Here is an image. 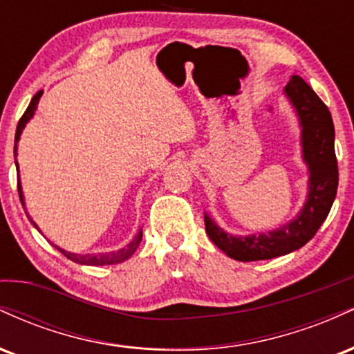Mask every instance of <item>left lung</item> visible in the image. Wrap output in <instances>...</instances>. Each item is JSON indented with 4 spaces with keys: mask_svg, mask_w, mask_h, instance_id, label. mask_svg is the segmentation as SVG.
Here are the masks:
<instances>
[{
    "mask_svg": "<svg viewBox=\"0 0 354 354\" xmlns=\"http://www.w3.org/2000/svg\"><path fill=\"white\" fill-rule=\"evenodd\" d=\"M301 128V153L308 168V194L303 208L286 225L259 234L234 236L219 228L205 213L206 233L223 253L236 261H259L283 256L306 245L330 213L338 189V161L335 154V124L330 109L299 76L284 86Z\"/></svg>",
    "mask_w": 354,
    "mask_h": 354,
    "instance_id": "obj_1",
    "label": "left lung"
}]
</instances>
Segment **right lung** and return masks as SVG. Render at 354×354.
Listing matches in <instances>:
<instances>
[{
  "label": "right lung",
  "instance_id": "1",
  "mask_svg": "<svg viewBox=\"0 0 354 354\" xmlns=\"http://www.w3.org/2000/svg\"><path fill=\"white\" fill-rule=\"evenodd\" d=\"M41 95H43V91L36 93V95L33 96V100H31L30 106L26 108V111H24V115L21 116V120H19L18 126H16V135H15V158H16V151H18L19 136H21L24 126H26L28 121H30L31 118L35 116V111H36V108H38V103H39V98H41ZM15 163H16V171L19 173V169H18V161H15ZM18 193H19V200H21L23 208H24V211H26V206H24V196H23V188H21V181H19V176H18ZM26 216H28V219H30V221H31V225H33L35 228L39 231L38 225H36L33 219H31L30 214H28V211H26ZM39 233H41V231H39ZM141 238H143V230L138 231V234H136L135 238H133V241L129 243L128 246L121 248V250H118V251H109V253H98V254H80V253H71V251L63 250V248H59V246H56V245H53V246H55L56 250L59 251V253H63L64 256H66L68 259H71V261L78 263V265L103 266V265H116V263H123V261H126V259H128V258H131V254L135 253V251L138 250V246H140Z\"/></svg>",
  "mask_w": 354,
  "mask_h": 354
}]
</instances>
